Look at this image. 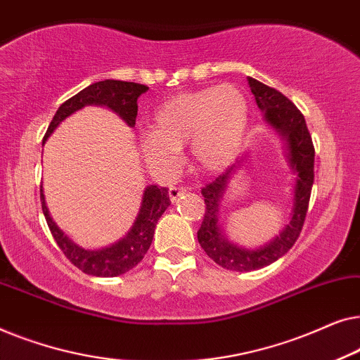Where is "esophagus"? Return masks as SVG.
<instances>
[{
	"label": "esophagus",
	"instance_id": "34e87169",
	"mask_svg": "<svg viewBox=\"0 0 360 360\" xmlns=\"http://www.w3.org/2000/svg\"><path fill=\"white\" fill-rule=\"evenodd\" d=\"M185 193H186L185 186H170L169 188V196L172 201H176L181 195H185Z\"/></svg>",
	"mask_w": 360,
	"mask_h": 360
}]
</instances>
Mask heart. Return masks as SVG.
I'll return each instance as SVG.
<instances>
[{"label":"heart","mask_w":360,"mask_h":360,"mask_svg":"<svg viewBox=\"0 0 360 360\" xmlns=\"http://www.w3.org/2000/svg\"><path fill=\"white\" fill-rule=\"evenodd\" d=\"M248 122L249 105L238 86L180 93L155 111L152 131L141 139L142 157L155 174H172L188 146L196 169L219 172L239 154Z\"/></svg>","instance_id":"obj_1"}]
</instances>
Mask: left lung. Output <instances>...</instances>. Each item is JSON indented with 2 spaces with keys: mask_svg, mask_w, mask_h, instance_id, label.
Returning <instances> with one entry per match:
<instances>
[{
  "mask_svg": "<svg viewBox=\"0 0 360 360\" xmlns=\"http://www.w3.org/2000/svg\"><path fill=\"white\" fill-rule=\"evenodd\" d=\"M248 82L257 106L264 111L265 121L274 126L278 134L287 141L288 160L293 172L297 174V184H295L290 223L272 243L255 250L240 249L238 245L228 243L221 236L218 226L221 200H223L231 172H234L236 165L201 188L206 210L198 229V243L210 259H213L221 267L236 270V272H250V270L267 267L292 249L302 233L304 218H307L309 195H311L314 180V146L302 111L275 88L264 85L250 77Z\"/></svg>",
  "mask_w": 360,
  "mask_h": 360,
  "instance_id": "obj_1",
  "label": "left lung"
}]
</instances>
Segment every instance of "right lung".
Wrapping results in <instances>:
<instances>
[{"instance_id":"1","label":"right lung","mask_w":360,"mask_h":360,"mask_svg":"<svg viewBox=\"0 0 360 360\" xmlns=\"http://www.w3.org/2000/svg\"><path fill=\"white\" fill-rule=\"evenodd\" d=\"M147 90H149V86L134 82L103 80L93 83V85L86 86L85 90L77 93L75 96L68 98L65 103H62L56 112V116H53V120L51 121V124H49V129L46 136H44L42 142L47 141V137L52 134L53 129L67 116L82 110L86 105H101L111 108L127 124L134 126L137 116V98ZM41 203L44 216H46L47 226L51 229L53 239H56V243L60 248L63 255L77 269H80L82 272L88 275H95V277H116V275L126 274L127 270L136 267L144 259L146 252L149 250L152 244L157 221L164 214V211L169 208L170 196L169 190L164 188V186H147L144 190V196H142L139 214H137L134 224H132L129 233L126 234V238H122L120 243L112 244L110 248L100 250H86L78 248L67 236H63L62 231L57 228L51 216H49L42 186Z\"/></svg>"}]
</instances>
